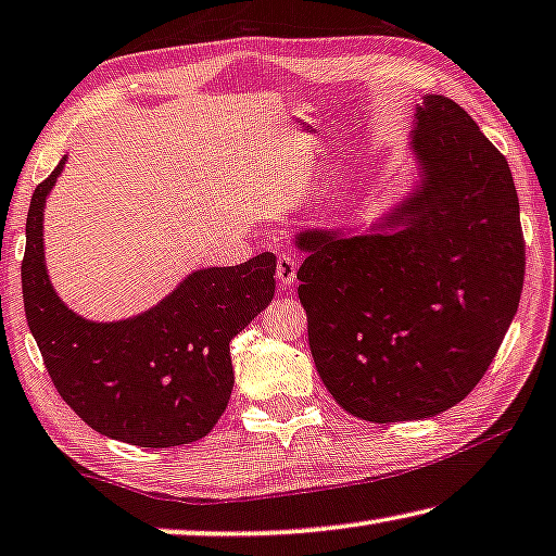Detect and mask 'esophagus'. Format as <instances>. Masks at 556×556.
Masks as SVG:
<instances>
[{
	"mask_svg": "<svg viewBox=\"0 0 556 556\" xmlns=\"http://www.w3.org/2000/svg\"><path fill=\"white\" fill-rule=\"evenodd\" d=\"M295 276H298V258L290 253H280L276 263V278L280 280V286H293Z\"/></svg>",
	"mask_w": 556,
	"mask_h": 556,
	"instance_id": "esophagus-1",
	"label": "esophagus"
}]
</instances>
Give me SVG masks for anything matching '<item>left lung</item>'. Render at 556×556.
Returning <instances> with one entry per match:
<instances>
[{
    "instance_id": "obj_1",
    "label": "left lung",
    "mask_w": 556,
    "mask_h": 556,
    "mask_svg": "<svg viewBox=\"0 0 556 556\" xmlns=\"http://www.w3.org/2000/svg\"><path fill=\"white\" fill-rule=\"evenodd\" d=\"M409 147L420 181L380 224L295 236L315 367L336 403L367 422L425 420L465 400L525 283L511 170L472 116L427 93Z\"/></svg>"
}]
</instances>
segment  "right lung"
Instances as JSON below:
<instances>
[{"mask_svg": "<svg viewBox=\"0 0 556 556\" xmlns=\"http://www.w3.org/2000/svg\"><path fill=\"white\" fill-rule=\"evenodd\" d=\"M66 156L34 189L22 261L24 313L59 395L91 430L139 447L189 445L233 390L230 340L273 301L276 255L203 268L136 318L97 323L64 305L45 266V203Z\"/></svg>", "mask_w": 556, "mask_h": 556, "instance_id": "add662e5", "label": "right lung"}]
</instances>
